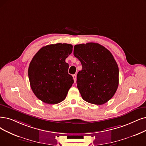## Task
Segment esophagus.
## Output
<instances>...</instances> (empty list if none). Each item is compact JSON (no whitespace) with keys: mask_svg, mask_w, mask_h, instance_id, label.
<instances>
[{"mask_svg":"<svg viewBox=\"0 0 146 146\" xmlns=\"http://www.w3.org/2000/svg\"><path fill=\"white\" fill-rule=\"evenodd\" d=\"M72 77H73V78H74V83H75V82H76V80H77V76H76V75H75V74L73 75Z\"/></svg>","mask_w":146,"mask_h":146,"instance_id":"1","label":"esophagus"}]
</instances>
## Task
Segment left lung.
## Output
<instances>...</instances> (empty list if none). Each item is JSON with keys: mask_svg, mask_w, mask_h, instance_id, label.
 Returning a JSON list of instances; mask_svg holds the SVG:
<instances>
[{"mask_svg": "<svg viewBox=\"0 0 146 146\" xmlns=\"http://www.w3.org/2000/svg\"><path fill=\"white\" fill-rule=\"evenodd\" d=\"M74 55L82 65L77 76L81 97L93 104L108 102L119 86V68L111 52L98 43L89 42L75 45Z\"/></svg>", "mask_w": 146, "mask_h": 146, "instance_id": "1", "label": "left lung"}]
</instances>
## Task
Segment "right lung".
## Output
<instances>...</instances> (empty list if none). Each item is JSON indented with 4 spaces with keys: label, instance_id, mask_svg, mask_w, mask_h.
I'll return each instance as SVG.
<instances>
[{
    "label": "right lung",
    "instance_id": "right-lung-1",
    "mask_svg": "<svg viewBox=\"0 0 146 146\" xmlns=\"http://www.w3.org/2000/svg\"><path fill=\"white\" fill-rule=\"evenodd\" d=\"M72 45L58 43L43 46L31 60L28 75L31 89L42 102L56 104L66 97L74 83L68 74V63L65 59L72 51Z\"/></svg>",
    "mask_w": 146,
    "mask_h": 146
}]
</instances>
